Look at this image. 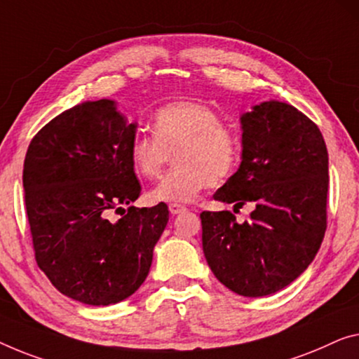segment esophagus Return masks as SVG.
I'll use <instances>...</instances> for the list:
<instances>
[{
  "label": "esophagus",
  "mask_w": 359,
  "mask_h": 359,
  "mask_svg": "<svg viewBox=\"0 0 359 359\" xmlns=\"http://www.w3.org/2000/svg\"><path fill=\"white\" fill-rule=\"evenodd\" d=\"M169 211H170V214H180V212L187 211V208L182 206V205H177V203H170Z\"/></svg>",
  "instance_id": "1"
}]
</instances>
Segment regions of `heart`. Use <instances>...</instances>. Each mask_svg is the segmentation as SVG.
<instances>
[{
    "label": "heart",
    "instance_id": "heart-1",
    "mask_svg": "<svg viewBox=\"0 0 359 359\" xmlns=\"http://www.w3.org/2000/svg\"><path fill=\"white\" fill-rule=\"evenodd\" d=\"M151 133H137L128 147L138 177H159L170 154L177 165L148 194L153 203L195 200L205 187L224 184L238 168L242 148L237 133L208 104L172 101L161 106L153 116Z\"/></svg>",
    "mask_w": 359,
    "mask_h": 359
}]
</instances>
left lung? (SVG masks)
I'll use <instances>...</instances> for the list:
<instances>
[{
    "mask_svg": "<svg viewBox=\"0 0 359 359\" xmlns=\"http://www.w3.org/2000/svg\"><path fill=\"white\" fill-rule=\"evenodd\" d=\"M242 163L214 200L250 203V219L203 211V253L217 280L266 297L306 271L327 227L329 154L323 133L292 104L263 101L240 116Z\"/></svg>",
    "mask_w": 359,
    "mask_h": 359,
    "instance_id": "1",
    "label": "left lung"
}]
</instances>
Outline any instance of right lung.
<instances>
[{"mask_svg": "<svg viewBox=\"0 0 359 359\" xmlns=\"http://www.w3.org/2000/svg\"><path fill=\"white\" fill-rule=\"evenodd\" d=\"M137 122L116 101H85L32 138L22 184L36 264L62 295L119 303L145 282L169 221L164 203L130 206L142 187L128 159ZM124 205H128L127 210ZM123 211L119 222L107 219Z\"/></svg>", "mask_w": 359, "mask_h": 359, "instance_id": "add662e5", "label": "right lung"}]
</instances>
